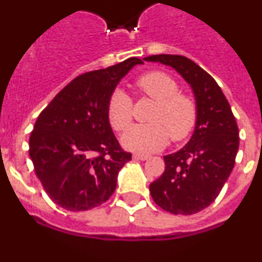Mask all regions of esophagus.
Masks as SVG:
<instances>
[{"mask_svg":"<svg viewBox=\"0 0 262 262\" xmlns=\"http://www.w3.org/2000/svg\"><path fill=\"white\" fill-rule=\"evenodd\" d=\"M133 159H136V160H147V159H150V155H147V154H134Z\"/></svg>","mask_w":262,"mask_h":262,"instance_id":"obj_1","label":"esophagus"}]
</instances>
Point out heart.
Masks as SVG:
<instances>
[{"instance_id": "1", "label": "heart", "mask_w": 262, "mask_h": 262, "mask_svg": "<svg viewBox=\"0 0 262 262\" xmlns=\"http://www.w3.org/2000/svg\"><path fill=\"white\" fill-rule=\"evenodd\" d=\"M136 88L155 102L147 125H136L123 136L124 147L136 152H150L164 147L169 137L180 142L192 133L198 121V107L190 95L180 93V85L168 73L151 71L136 80ZM107 119L116 132H124L133 119L130 98L115 90L107 103Z\"/></svg>"}]
</instances>
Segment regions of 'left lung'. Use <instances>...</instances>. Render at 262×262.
Listing matches in <instances>:
<instances>
[{
	"label": "left lung",
	"mask_w": 262,
	"mask_h": 262,
	"mask_svg": "<svg viewBox=\"0 0 262 262\" xmlns=\"http://www.w3.org/2000/svg\"><path fill=\"white\" fill-rule=\"evenodd\" d=\"M174 68L194 92L198 121L185 147L164 156L165 170L150 185L154 202L173 214H194L219 196L235 164L239 129L214 79L191 59L159 54L143 58Z\"/></svg>",
	"instance_id": "8db88e82"
}]
</instances>
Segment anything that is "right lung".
Wrapping results in <instances>:
<instances>
[{"mask_svg":"<svg viewBox=\"0 0 262 262\" xmlns=\"http://www.w3.org/2000/svg\"><path fill=\"white\" fill-rule=\"evenodd\" d=\"M119 64L77 76L42 110L29 137V156L43 190L67 211L103 204L116 189L117 173L132 159L107 119L115 88L136 64Z\"/></svg>","mask_w":262,"mask_h":262,"instance_id":"right-lung-1","label":"right lung"}]
</instances>
